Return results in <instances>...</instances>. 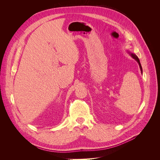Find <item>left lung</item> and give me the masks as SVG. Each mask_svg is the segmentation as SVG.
<instances>
[{"label": "left lung", "instance_id": "left-lung-1", "mask_svg": "<svg viewBox=\"0 0 160 160\" xmlns=\"http://www.w3.org/2000/svg\"><path fill=\"white\" fill-rule=\"evenodd\" d=\"M132 57H133V58H134V59L138 62V63H139V67H140V69H141V71H142V66H141V64H140V62H139V59H138V56H137L136 55H135V54H132Z\"/></svg>", "mask_w": 160, "mask_h": 160}]
</instances>
